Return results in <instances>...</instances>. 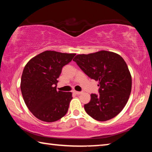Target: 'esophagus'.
<instances>
[{"label": "esophagus", "mask_w": 152, "mask_h": 152, "mask_svg": "<svg viewBox=\"0 0 152 152\" xmlns=\"http://www.w3.org/2000/svg\"><path fill=\"white\" fill-rule=\"evenodd\" d=\"M74 93H75L76 94H78V95L81 94L82 93V92H78V91H74Z\"/></svg>", "instance_id": "1"}]
</instances>
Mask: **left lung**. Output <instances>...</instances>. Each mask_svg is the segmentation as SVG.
<instances>
[{
  "label": "left lung",
  "instance_id": "1",
  "mask_svg": "<svg viewBox=\"0 0 152 152\" xmlns=\"http://www.w3.org/2000/svg\"><path fill=\"white\" fill-rule=\"evenodd\" d=\"M91 79L99 81V94H91L84 104L87 114L99 121L116 117L127 104L132 91V80L121 56L108 51L78 54L73 60Z\"/></svg>",
  "mask_w": 152,
  "mask_h": 152
}]
</instances>
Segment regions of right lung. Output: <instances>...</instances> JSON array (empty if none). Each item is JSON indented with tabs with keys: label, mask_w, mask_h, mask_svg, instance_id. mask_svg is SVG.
Segmentation results:
<instances>
[{
	"label": "right lung",
	"mask_w": 152,
	"mask_h": 152,
	"mask_svg": "<svg viewBox=\"0 0 152 152\" xmlns=\"http://www.w3.org/2000/svg\"><path fill=\"white\" fill-rule=\"evenodd\" d=\"M76 53L45 51L31 59L23 71L20 91L27 107L38 119L54 122L68 112L72 92L57 91L63 67Z\"/></svg>",
	"instance_id": "right-lung-1"
}]
</instances>
